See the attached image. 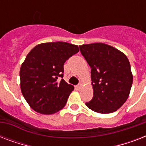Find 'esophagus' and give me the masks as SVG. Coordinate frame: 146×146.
I'll return each mask as SVG.
<instances>
[{"mask_svg": "<svg viewBox=\"0 0 146 146\" xmlns=\"http://www.w3.org/2000/svg\"><path fill=\"white\" fill-rule=\"evenodd\" d=\"M82 83H80V84L76 86V89H82Z\"/></svg>", "mask_w": 146, "mask_h": 146, "instance_id": "34e87169", "label": "esophagus"}]
</instances>
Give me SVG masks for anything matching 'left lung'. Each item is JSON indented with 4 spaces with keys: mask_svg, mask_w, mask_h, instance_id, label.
<instances>
[{
    "mask_svg": "<svg viewBox=\"0 0 146 146\" xmlns=\"http://www.w3.org/2000/svg\"><path fill=\"white\" fill-rule=\"evenodd\" d=\"M80 49L91 67L94 91L86 106L97 113L114 112L127 101L133 84L129 60L123 53L103 43L82 44Z\"/></svg>",
    "mask_w": 146,
    "mask_h": 146,
    "instance_id": "8db88e82",
    "label": "left lung"
}]
</instances>
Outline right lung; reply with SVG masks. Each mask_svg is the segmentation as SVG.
Here are the masks:
<instances>
[{
	"label": "right lung",
	"mask_w": 146,
	"mask_h": 146,
	"mask_svg": "<svg viewBox=\"0 0 146 146\" xmlns=\"http://www.w3.org/2000/svg\"><path fill=\"white\" fill-rule=\"evenodd\" d=\"M79 50L77 45L56 42L38 44L29 53L19 71L20 87L34 111L51 114L66 105L74 86L63 79L64 64Z\"/></svg>",
	"instance_id": "1"
}]
</instances>
